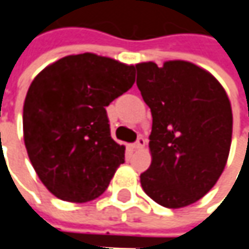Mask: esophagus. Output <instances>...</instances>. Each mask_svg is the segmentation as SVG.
I'll return each mask as SVG.
<instances>
[{
    "instance_id": "1",
    "label": "esophagus",
    "mask_w": 249,
    "mask_h": 249,
    "mask_svg": "<svg viewBox=\"0 0 249 249\" xmlns=\"http://www.w3.org/2000/svg\"><path fill=\"white\" fill-rule=\"evenodd\" d=\"M145 144H147V140H145L144 137H140V138L137 140V142L134 144V148H135V149H142V148L145 147Z\"/></svg>"
}]
</instances>
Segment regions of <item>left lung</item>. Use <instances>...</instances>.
Instances as JSON below:
<instances>
[{
	"mask_svg": "<svg viewBox=\"0 0 249 249\" xmlns=\"http://www.w3.org/2000/svg\"><path fill=\"white\" fill-rule=\"evenodd\" d=\"M137 85L152 114L151 165L141 187L165 208L201 199L227 165L232 138L231 102L211 72L181 59L141 62Z\"/></svg>",
	"mask_w": 249,
	"mask_h": 249,
	"instance_id": "1",
	"label": "left lung"
}]
</instances>
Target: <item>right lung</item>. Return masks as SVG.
<instances>
[{"instance_id":"add662e5","label":"right lung","mask_w":249,"mask_h":249,"mask_svg":"<svg viewBox=\"0 0 249 249\" xmlns=\"http://www.w3.org/2000/svg\"><path fill=\"white\" fill-rule=\"evenodd\" d=\"M135 67L85 53L45 67L31 82L22 112L24 142L47 190L68 202L98 198L125 147L111 138L105 107L135 82Z\"/></svg>"}]
</instances>
